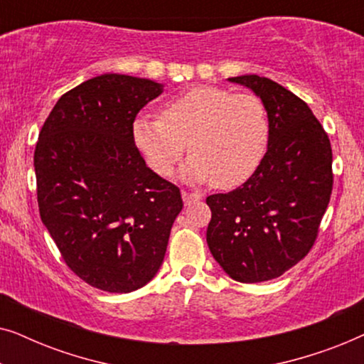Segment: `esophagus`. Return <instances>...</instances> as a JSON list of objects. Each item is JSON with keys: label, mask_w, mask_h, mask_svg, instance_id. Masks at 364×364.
<instances>
[{"label": "esophagus", "mask_w": 364, "mask_h": 364, "mask_svg": "<svg viewBox=\"0 0 364 364\" xmlns=\"http://www.w3.org/2000/svg\"><path fill=\"white\" fill-rule=\"evenodd\" d=\"M182 198H183V203H186V205H192V203H196V202L200 200L202 196H200V193H197V192L183 191L182 192Z\"/></svg>", "instance_id": "34e87169"}]
</instances>
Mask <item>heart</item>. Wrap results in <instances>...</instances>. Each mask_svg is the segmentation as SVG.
Segmentation results:
<instances>
[{"label":"heart","instance_id":"1","mask_svg":"<svg viewBox=\"0 0 364 364\" xmlns=\"http://www.w3.org/2000/svg\"><path fill=\"white\" fill-rule=\"evenodd\" d=\"M270 122L263 101L250 92L196 86L171 99L161 117L132 122V142L157 176L176 171L187 149L183 177L230 188L245 182L265 156Z\"/></svg>","mask_w":364,"mask_h":364}]
</instances>
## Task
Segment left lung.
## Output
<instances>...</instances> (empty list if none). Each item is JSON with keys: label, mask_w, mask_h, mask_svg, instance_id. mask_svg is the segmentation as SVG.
<instances>
[{"label": "left lung", "mask_w": 364, "mask_h": 364, "mask_svg": "<svg viewBox=\"0 0 364 364\" xmlns=\"http://www.w3.org/2000/svg\"><path fill=\"white\" fill-rule=\"evenodd\" d=\"M230 81L250 87L265 104L270 139L243 186L207 197V243L233 280L258 283L283 275L315 245L333 191V154L303 99L257 74Z\"/></svg>", "instance_id": "obj_1"}]
</instances>
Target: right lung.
Here are the masks:
<instances>
[{"instance_id":"obj_1","label":"right lung","mask_w":364,"mask_h":364,"mask_svg":"<svg viewBox=\"0 0 364 364\" xmlns=\"http://www.w3.org/2000/svg\"><path fill=\"white\" fill-rule=\"evenodd\" d=\"M161 92L151 79L102 74L63 94L39 132V215L66 265L102 291L152 280L183 207L132 142L136 116Z\"/></svg>"}]
</instances>
